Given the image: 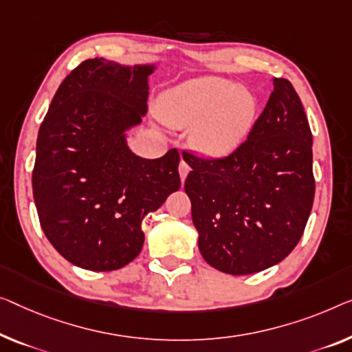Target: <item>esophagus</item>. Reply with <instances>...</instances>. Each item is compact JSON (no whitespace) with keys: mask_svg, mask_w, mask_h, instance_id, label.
I'll use <instances>...</instances> for the list:
<instances>
[{"mask_svg":"<svg viewBox=\"0 0 352 352\" xmlns=\"http://www.w3.org/2000/svg\"><path fill=\"white\" fill-rule=\"evenodd\" d=\"M190 164H188L186 161H180V166H178V172H180V178H182V183L185 182V178H186V175L190 174Z\"/></svg>","mask_w":352,"mask_h":352,"instance_id":"esophagus-1","label":"esophagus"}]
</instances>
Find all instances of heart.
<instances>
[{"label": "heart", "mask_w": 352, "mask_h": 352, "mask_svg": "<svg viewBox=\"0 0 352 352\" xmlns=\"http://www.w3.org/2000/svg\"><path fill=\"white\" fill-rule=\"evenodd\" d=\"M258 102L245 88L217 76L190 78L161 96L160 112L172 126L191 128V142L210 156L226 155L248 135Z\"/></svg>", "instance_id": "b5f03b06"}]
</instances>
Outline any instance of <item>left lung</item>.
<instances>
[{
	"mask_svg": "<svg viewBox=\"0 0 352 352\" xmlns=\"http://www.w3.org/2000/svg\"><path fill=\"white\" fill-rule=\"evenodd\" d=\"M313 135L302 101L286 78L248 138L224 158L183 153L185 191L199 251L229 275H250L286 258L300 240L314 199Z\"/></svg>",
	"mask_w": 352,
	"mask_h": 352,
	"instance_id": "1",
	"label": "left lung"
}]
</instances>
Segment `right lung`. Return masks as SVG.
Masks as SVG:
<instances>
[{
	"label": "right lung",
	"instance_id": "right-lung-1",
	"mask_svg": "<svg viewBox=\"0 0 352 352\" xmlns=\"http://www.w3.org/2000/svg\"><path fill=\"white\" fill-rule=\"evenodd\" d=\"M153 65L93 58L66 76L36 142L33 196L45 237L71 264L122 269L144 246L142 219L180 190L175 148L134 155L126 131L142 122Z\"/></svg>",
	"mask_w": 352,
	"mask_h": 352
}]
</instances>
